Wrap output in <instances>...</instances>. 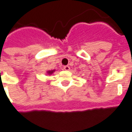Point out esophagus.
<instances>
[{
    "label": "esophagus",
    "instance_id": "obj_1",
    "mask_svg": "<svg viewBox=\"0 0 132 132\" xmlns=\"http://www.w3.org/2000/svg\"><path fill=\"white\" fill-rule=\"evenodd\" d=\"M64 70H70V67L68 66V65H66V66H64Z\"/></svg>",
    "mask_w": 132,
    "mask_h": 132
}]
</instances>
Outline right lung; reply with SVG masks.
Wrapping results in <instances>:
<instances>
[{
    "label": "right lung",
    "instance_id": "add662e5",
    "mask_svg": "<svg viewBox=\"0 0 132 132\" xmlns=\"http://www.w3.org/2000/svg\"><path fill=\"white\" fill-rule=\"evenodd\" d=\"M54 72V70H51V71L47 72V73H48L49 75H51V74H52V73H53Z\"/></svg>",
    "mask_w": 132,
    "mask_h": 132
}]
</instances>
